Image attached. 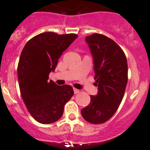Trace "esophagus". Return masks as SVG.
<instances>
[{
	"label": "esophagus",
	"instance_id": "obj_1",
	"mask_svg": "<svg viewBox=\"0 0 150 150\" xmlns=\"http://www.w3.org/2000/svg\"><path fill=\"white\" fill-rule=\"evenodd\" d=\"M74 94H79V90H78V89H76V88H74Z\"/></svg>",
	"mask_w": 150,
	"mask_h": 150
}]
</instances>
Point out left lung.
<instances>
[{"label": "left lung", "mask_w": 150, "mask_h": 150, "mask_svg": "<svg viewBox=\"0 0 150 150\" xmlns=\"http://www.w3.org/2000/svg\"><path fill=\"white\" fill-rule=\"evenodd\" d=\"M93 57L96 86L98 92L91 95V102L81 110L86 121L105 123L120 105L128 81L127 60L123 50L112 39L101 34L86 37Z\"/></svg>", "instance_id": "8db88e82"}]
</instances>
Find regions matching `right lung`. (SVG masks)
Masks as SVG:
<instances>
[{
    "mask_svg": "<svg viewBox=\"0 0 150 150\" xmlns=\"http://www.w3.org/2000/svg\"><path fill=\"white\" fill-rule=\"evenodd\" d=\"M78 37L76 34H38L27 42L18 66L21 94L30 115L38 123L49 124L61 118L65 103L74 95L71 86L48 81L63 52Z\"/></svg>",
    "mask_w": 150,
    "mask_h": 150,
    "instance_id": "add662e5",
    "label": "right lung"
}]
</instances>
